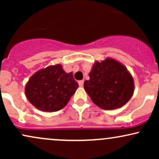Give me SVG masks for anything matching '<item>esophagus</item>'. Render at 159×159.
<instances>
[{"mask_svg": "<svg viewBox=\"0 0 159 159\" xmlns=\"http://www.w3.org/2000/svg\"><path fill=\"white\" fill-rule=\"evenodd\" d=\"M78 84H79L80 87H83V85H84V81H83V80H82V81H78Z\"/></svg>", "mask_w": 159, "mask_h": 159, "instance_id": "34e87169", "label": "esophagus"}]
</instances>
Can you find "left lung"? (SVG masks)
Here are the masks:
<instances>
[{"instance_id": "obj_1", "label": "left lung", "mask_w": 159, "mask_h": 159, "mask_svg": "<svg viewBox=\"0 0 159 159\" xmlns=\"http://www.w3.org/2000/svg\"><path fill=\"white\" fill-rule=\"evenodd\" d=\"M85 81L84 90L92 101L104 110L123 106L134 92V81L127 69L114 60L96 62Z\"/></svg>"}]
</instances>
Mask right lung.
<instances>
[{"label":"right lung","instance_id":"add662e5","mask_svg":"<svg viewBox=\"0 0 159 159\" xmlns=\"http://www.w3.org/2000/svg\"><path fill=\"white\" fill-rule=\"evenodd\" d=\"M78 87L72 72L66 73L62 66L58 64L34 74L27 82L25 94L36 108L54 112L66 105Z\"/></svg>","mask_w":159,"mask_h":159}]
</instances>
